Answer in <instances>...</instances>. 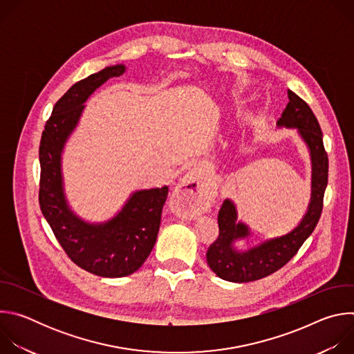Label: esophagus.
I'll return each mask as SVG.
<instances>
[{
  "instance_id": "34e87169",
  "label": "esophagus",
  "mask_w": 354,
  "mask_h": 354,
  "mask_svg": "<svg viewBox=\"0 0 354 354\" xmlns=\"http://www.w3.org/2000/svg\"><path fill=\"white\" fill-rule=\"evenodd\" d=\"M174 200L182 214L194 217L207 212L212 203V194L196 175H186L176 186Z\"/></svg>"
}]
</instances>
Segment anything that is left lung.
I'll list each match as a JSON object with an SVG mask.
<instances>
[{
	"label": "left lung",
	"mask_w": 354,
	"mask_h": 354,
	"mask_svg": "<svg viewBox=\"0 0 354 354\" xmlns=\"http://www.w3.org/2000/svg\"><path fill=\"white\" fill-rule=\"evenodd\" d=\"M287 95L288 104L277 120V126L297 129V133L310 149L313 178L308 210L301 223L288 234L263 241L246 250H236L235 241L248 238L250 231L246 224L236 221V207L230 198H225L218 212V238L209 246L206 254L210 269L223 280L248 283L277 272L297 254L319 221L329 165L322 130L306 100L290 89Z\"/></svg>",
	"instance_id": "1"
}]
</instances>
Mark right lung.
Returning a JSON list of instances; mask_svg holds the SVG:
<instances>
[{
    "instance_id": "right-lung-1",
    "label": "right lung",
    "mask_w": 354,
    "mask_h": 354,
    "mask_svg": "<svg viewBox=\"0 0 354 354\" xmlns=\"http://www.w3.org/2000/svg\"><path fill=\"white\" fill-rule=\"evenodd\" d=\"M124 71L123 64H116L74 84L55 105L39 147V205L44 218L77 266L111 279L134 273L151 254L157 241L168 186L137 190L113 218L91 224L75 216L67 203L62 153L80 122L85 100L96 88Z\"/></svg>"
}]
</instances>
